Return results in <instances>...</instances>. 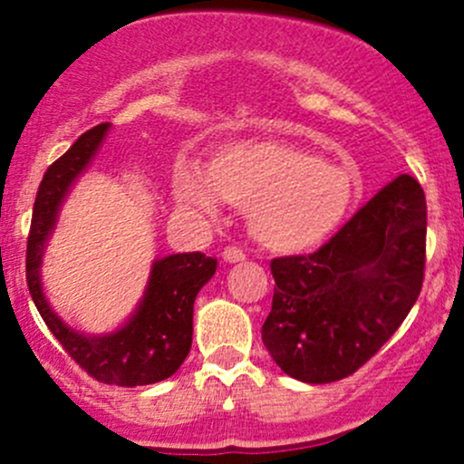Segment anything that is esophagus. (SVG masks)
<instances>
[{"instance_id":"1","label":"esophagus","mask_w":464,"mask_h":464,"mask_svg":"<svg viewBox=\"0 0 464 464\" xmlns=\"http://www.w3.org/2000/svg\"><path fill=\"white\" fill-rule=\"evenodd\" d=\"M244 257H246V255H244V250L237 248V246H227L225 250H222V259H225V262H228V264L244 262Z\"/></svg>"}]
</instances>
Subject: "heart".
<instances>
[{"instance_id": "heart-1", "label": "heart", "mask_w": 464, "mask_h": 464, "mask_svg": "<svg viewBox=\"0 0 464 464\" xmlns=\"http://www.w3.org/2000/svg\"><path fill=\"white\" fill-rule=\"evenodd\" d=\"M174 198L185 209L216 216L220 198L248 209L253 237L279 253L321 246L344 225L358 180L343 165L316 152L273 140L220 143L207 161H179L172 172Z\"/></svg>"}]
</instances>
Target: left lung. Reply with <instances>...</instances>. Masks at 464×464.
Here are the masks:
<instances>
[{
  "label": "left lung",
  "instance_id": "obj_1",
  "mask_svg": "<svg viewBox=\"0 0 464 464\" xmlns=\"http://www.w3.org/2000/svg\"><path fill=\"white\" fill-rule=\"evenodd\" d=\"M425 231L423 189L401 174L316 253L273 259L262 340L276 366L299 382L329 384L366 364L419 299Z\"/></svg>",
  "mask_w": 464,
  "mask_h": 464
}]
</instances>
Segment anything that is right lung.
I'll return each instance as SVG.
<instances>
[{
	"label": "right lung",
	"mask_w": 464,
	"mask_h": 464,
	"mask_svg": "<svg viewBox=\"0 0 464 464\" xmlns=\"http://www.w3.org/2000/svg\"><path fill=\"white\" fill-rule=\"evenodd\" d=\"M109 126L98 124L80 135L76 143L47 168L32 211L25 281L41 318L69 358L93 380L132 388L168 380L188 358L196 295L214 276L218 262L202 253H179L157 259L140 307L130 321L113 334L84 335L69 329L56 316L41 287V257L47 237L54 231L63 198L78 174L92 163Z\"/></svg>",
	"instance_id": "right-lung-1"
}]
</instances>
